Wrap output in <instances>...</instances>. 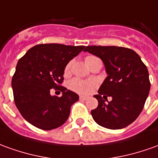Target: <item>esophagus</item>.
I'll return each instance as SVG.
<instances>
[{
  "label": "esophagus",
  "mask_w": 158,
  "mask_h": 158,
  "mask_svg": "<svg viewBox=\"0 0 158 158\" xmlns=\"http://www.w3.org/2000/svg\"><path fill=\"white\" fill-rule=\"evenodd\" d=\"M79 99L81 100V101H85V100L88 99V97H87V96H84V95H80V96H79Z\"/></svg>",
  "instance_id": "1"
}]
</instances>
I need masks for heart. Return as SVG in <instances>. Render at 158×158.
<instances>
[{"label": "heart", "instance_id": "1", "mask_svg": "<svg viewBox=\"0 0 158 158\" xmlns=\"http://www.w3.org/2000/svg\"><path fill=\"white\" fill-rule=\"evenodd\" d=\"M97 57L93 56H89L85 58V62L89 67L94 63V61L97 60ZM72 62L69 61L64 67V75H69L70 72ZM96 82L93 80H81L79 78H73L69 83V89L79 94H89L95 88Z\"/></svg>", "mask_w": 158, "mask_h": 158}]
</instances>
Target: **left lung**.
<instances>
[{"label": "left lung", "instance_id": "left-lung-1", "mask_svg": "<svg viewBox=\"0 0 158 158\" xmlns=\"http://www.w3.org/2000/svg\"><path fill=\"white\" fill-rule=\"evenodd\" d=\"M84 51L100 57L108 75L98 90L99 94L94 96L98 101V106L91 111L94 121L112 130L129 126L142 112L150 92L146 65L129 48L91 45ZM104 94L112 96V101L106 103Z\"/></svg>", "mask_w": 158, "mask_h": 158}]
</instances>
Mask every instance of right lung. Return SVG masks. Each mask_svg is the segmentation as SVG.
<instances>
[{"label": "right lung", "instance_id": "add662e5", "mask_svg": "<svg viewBox=\"0 0 158 158\" xmlns=\"http://www.w3.org/2000/svg\"><path fill=\"white\" fill-rule=\"evenodd\" d=\"M85 46L40 44L19 58L12 78L15 103L20 114L32 126L52 130L66 122L78 94L61 86L65 65ZM51 88L63 92L52 97Z\"/></svg>", "mask_w": 158, "mask_h": 158}]
</instances>
